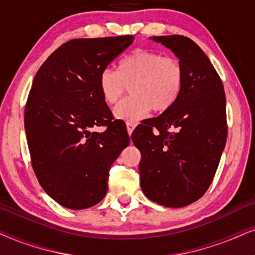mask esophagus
I'll use <instances>...</instances> for the list:
<instances>
[{"mask_svg": "<svg viewBox=\"0 0 255 255\" xmlns=\"http://www.w3.org/2000/svg\"><path fill=\"white\" fill-rule=\"evenodd\" d=\"M126 126H127V131H128V134L129 135H131V133H133V130H134V128H135V125L134 122H131V121H127L126 122Z\"/></svg>", "mask_w": 255, "mask_h": 255, "instance_id": "1", "label": "esophagus"}]
</instances>
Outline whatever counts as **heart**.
<instances>
[{
    "label": "heart",
    "mask_w": 255,
    "mask_h": 255,
    "mask_svg": "<svg viewBox=\"0 0 255 255\" xmlns=\"http://www.w3.org/2000/svg\"><path fill=\"white\" fill-rule=\"evenodd\" d=\"M184 85V69L175 57L152 50H137L122 58L118 71L106 69L99 76L104 101L117 104L129 86L131 96L115 107V117L137 120L150 110L163 113L174 106Z\"/></svg>",
    "instance_id": "1"
}]
</instances>
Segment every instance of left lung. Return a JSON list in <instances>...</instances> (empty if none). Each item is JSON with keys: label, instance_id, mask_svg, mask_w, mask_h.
I'll list each match as a JSON object with an SVG mask.
<instances>
[{"label": "left lung", "instance_id": "1", "mask_svg": "<svg viewBox=\"0 0 255 255\" xmlns=\"http://www.w3.org/2000/svg\"><path fill=\"white\" fill-rule=\"evenodd\" d=\"M184 69V85L170 110L138 125L131 134L141 151V189L152 202L183 208L206 192L227 137L222 79L203 50L181 35L154 36Z\"/></svg>", "mask_w": 255, "mask_h": 255}]
</instances>
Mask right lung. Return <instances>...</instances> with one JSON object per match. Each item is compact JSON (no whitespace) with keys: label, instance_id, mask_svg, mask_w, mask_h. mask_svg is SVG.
Returning <instances> with one entry per match:
<instances>
[{"label":"right lung","instance_id":"add662e5","mask_svg":"<svg viewBox=\"0 0 255 255\" xmlns=\"http://www.w3.org/2000/svg\"><path fill=\"white\" fill-rule=\"evenodd\" d=\"M134 36L78 38L59 46L33 78L24 111L31 164L39 184L71 210L106 196L113 162L129 144L101 97L99 76ZM105 125L98 133L93 128Z\"/></svg>","mask_w":255,"mask_h":255}]
</instances>
